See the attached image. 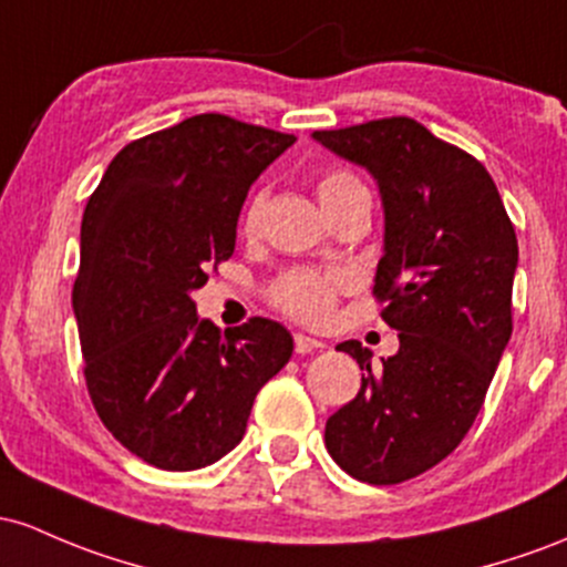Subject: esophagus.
Returning <instances> with one entry per match:
<instances>
[{"label": "esophagus", "instance_id": "1", "mask_svg": "<svg viewBox=\"0 0 567 567\" xmlns=\"http://www.w3.org/2000/svg\"><path fill=\"white\" fill-rule=\"evenodd\" d=\"M295 351L297 353H316V351H323V342L316 340V337H308L302 332L295 334Z\"/></svg>", "mask_w": 567, "mask_h": 567}]
</instances>
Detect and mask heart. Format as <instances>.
Wrapping results in <instances>:
<instances>
[{"mask_svg":"<svg viewBox=\"0 0 567 567\" xmlns=\"http://www.w3.org/2000/svg\"><path fill=\"white\" fill-rule=\"evenodd\" d=\"M367 189L351 171H327L321 179L316 182V195L321 200V206H329V203L346 198L351 193H361ZM259 206H262V198L251 203L249 216L246 221L257 225ZM351 286V276L342 270H313V267H297V270L284 272L281 278H276L270 286V300L278 310H284L286 316L297 318V321L305 323H321L327 321L329 313H332L337 295Z\"/></svg>","mask_w":567,"mask_h":567,"instance_id":"b5f03b06","label":"heart"}]
</instances>
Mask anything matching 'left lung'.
<instances>
[{
  "label": "left lung",
  "mask_w": 567,
  "mask_h": 567,
  "mask_svg": "<svg viewBox=\"0 0 567 567\" xmlns=\"http://www.w3.org/2000/svg\"><path fill=\"white\" fill-rule=\"evenodd\" d=\"M313 138L372 174L383 200L374 297L399 351L364 369L353 402L327 421L329 455L369 485L429 472L468 434L512 337L517 235L485 165L410 117L372 120Z\"/></svg>",
  "instance_id": "left-lung-1"
}]
</instances>
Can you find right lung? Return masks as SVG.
Returning <instances> with one entry per match:
<instances>
[{
	"instance_id": "right-lung-1",
	"label": "right lung",
	"mask_w": 567,
	"mask_h": 567,
	"mask_svg": "<svg viewBox=\"0 0 567 567\" xmlns=\"http://www.w3.org/2000/svg\"><path fill=\"white\" fill-rule=\"evenodd\" d=\"M295 142L198 114L123 146L87 200L72 291L85 383L112 436L150 466L195 472L230 453L291 359L281 323L219 332L193 291L233 257L249 187Z\"/></svg>"
}]
</instances>
